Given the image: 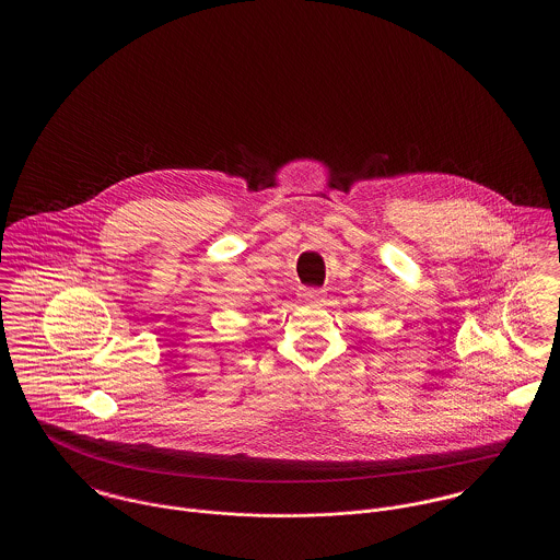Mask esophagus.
<instances>
[{
  "label": "esophagus",
  "mask_w": 560,
  "mask_h": 560,
  "mask_svg": "<svg viewBox=\"0 0 560 560\" xmlns=\"http://www.w3.org/2000/svg\"><path fill=\"white\" fill-rule=\"evenodd\" d=\"M300 300L302 302H306V304H315V306H319L325 302V292L323 290H315V288H304V290H300Z\"/></svg>",
  "instance_id": "obj_1"
}]
</instances>
